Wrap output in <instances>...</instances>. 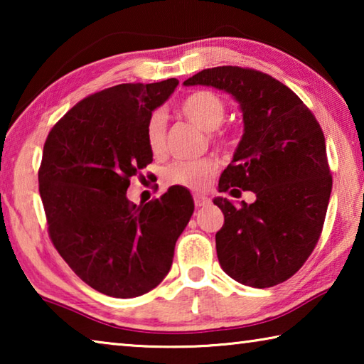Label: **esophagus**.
<instances>
[{
  "label": "esophagus",
  "mask_w": 364,
  "mask_h": 364,
  "mask_svg": "<svg viewBox=\"0 0 364 364\" xmlns=\"http://www.w3.org/2000/svg\"><path fill=\"white\" fill-rule=\"evenodd\" d=\"M210 199H208L207 196H202V194H194V204L196 207H205Z\"/></svg>",
  "instance_id": "34e87169"
}]
</instances>
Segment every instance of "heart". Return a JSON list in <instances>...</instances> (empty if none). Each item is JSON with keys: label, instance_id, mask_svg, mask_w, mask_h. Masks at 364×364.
I'll list each match as a JSON object with an SVG mask.
<instances>
[{"label": "heart", "instance_id": "heart-1", "mask_svg": "<svg viewBox=\"0 0 364 364\" xmlns=\"http://www.w3.org/2000/svg\"><path fill=\"white\" fill-rule=\"evenodd\" d=\"M178 112L191 123H194L196 127H199L200 130L208 132L213 143H230V133L220 127L225 120L226 106L218 95L204 90L191 93L178 104ZM165 134H167L165 115L160 110H156L146 122V143L154 156H160L164 152ZM215 173H217V164L210 159H202L194 160V162H175L170 165L165 171V180L176 186L204 189L212 181Z\"/></svg>", "mask_w": 364, "mask_h": 364}]
</instances>
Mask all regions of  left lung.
Returning a JSON list of instances; mask_svg holds the SVG:
<instances>
[{"mask_svg":"<svg viewBox=\"0 0 364 364\" xmlns=\"http://www.w3.org/2000/svg\"><path fill=\"white\" fill-rule=\"evenodd\" d=\"M184 85L223 90L242 110V139L218 189L252 191L257 200L234 205L213 199L225 215L215 236L221 268L250 287L287 281L318 244L329 204L332 176L321 127L300 97L268 73L223 65Z\"/></svg>","mask_w":364,"mask_h":364,"instance_id":"1","label":"left lung"}]
</instances>
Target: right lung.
Here are the masks:
<instances>
[{
  "label": "right lung",
  "mask_w": 364,
  "mask_h": 364,
  "mask_svg": "<svg viewBox=\"0 0 364 364\" xmlns=\"http://www.w3.org/2000/svg\"><path fill=\"white\" fill-rule=\"evenodd\" d=\"M176 85L122 83L86 96L43 147L38 183L49 237L80 279L110 297H138L162 282L194 212L183 186L139 205L127 197L130 178L152 162L146 122Z\"/></svg>",
  "instance_id": "obj_1"
}]
</instances>
